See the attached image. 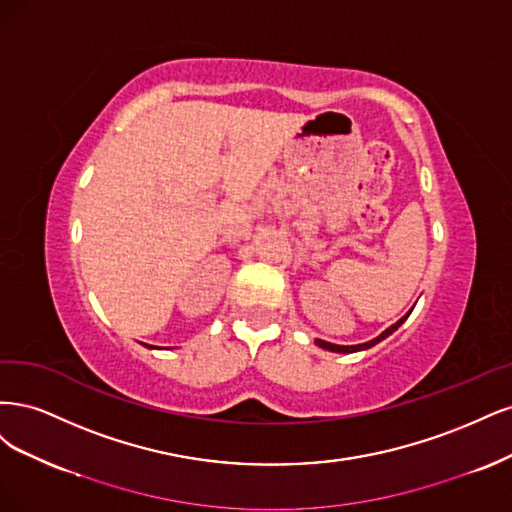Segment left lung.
I'll list each match as a JSON object with an SVG mask.
<instances>
[{
    "instance_id": "left-lung-1",
    "label": "left lung",
    "mask_w": 512,
    "mask_h": 512,
    "mask_svg": "<svg viewBox=\"0 0 512 512\" xmlns=\"http://www.w3.org/2000/svg\"><path fill=\"white\" fill-rule=\"evenodd\" d=\"M412 310H408L406 315L400 319V321H395L391 327H387L385 332L381 334V336H376V338H372V340H368V342H364V344H351V346H344V344H332V342H325V340H315L321 349H325V351H332V353H357V351H366V349H370V346H374V344H378L381 340H385L387 336H391L395 329H398L406 319H408V315H410Z\"/></svg>"
}]
</instances>
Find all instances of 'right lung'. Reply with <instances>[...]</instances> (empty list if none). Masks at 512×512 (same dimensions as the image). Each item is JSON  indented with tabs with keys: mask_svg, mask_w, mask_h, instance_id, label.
Returning a JSON list of instances; mask_svg holds the SVG:
<instances>
[{
	"mask_svg": "<svg viewBox=\"0 0 512 512\" xmlns=\"http://www.w3.org/2000/svg\"><path fill=\"white\" fill-rule=\"evenodd\" d=\"M146 346V349H155V346H151V344H144Z\"/></svg>",
	"mask_w": 512,
	"mask_h": 512,
	"instance_id": "obj_1",
	"label": "right lung"
}]
</instances>
